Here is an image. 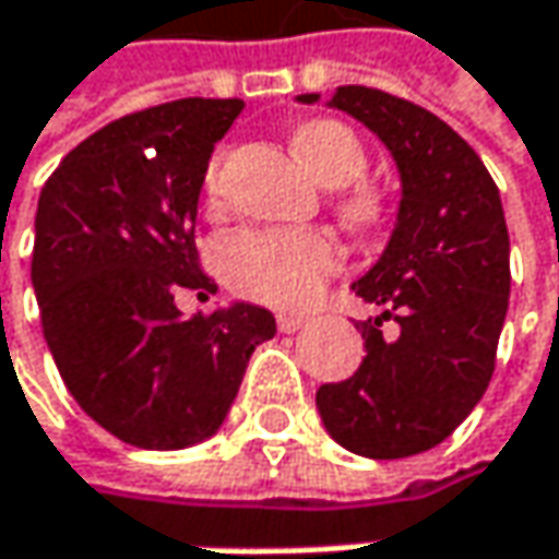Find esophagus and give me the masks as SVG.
Returning a JSON list of instances; mask_svg holds the SVG:
<instances>
[{
  "label": "esophagus",
  "instance_id": "esophagus-1",
  "mask_svg": "<svg viewBox=\"0 0 559 559\" xmlns=\"http://www.w3.org/2000/svg\"><path fill=\"white\" fill-rule=\"evenodd\" d=\"M308 323L305 314H276V326L283 330V333H295V330H301Z\"/></svg>",
  "mask_w": 559,
  "mask_h": 559
}]
</instances>
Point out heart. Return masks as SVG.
I'll use <instances>...</instances> for the list:
<instances>
[{
	"label": "heart",
	"instance_id": "1",
	"mask_svg": "<svg viewBox=\"0 0 559 559\" xmlns=\"http://www.w3.org/2000/svg\"><path fill=\"white\" fill-rule=\"evenodd\" d=\"M293 147L305 169L326 188H346L368 169L361 138L340 119L298 126ZM216 182L219 156L210 159L204 191L216 194ZM343 213L355 226H371L380 219V198L371 188H355L343 201ZM219 266L241 295L276 308H298L321 293L323 280L340 266V245L321 229H245L219 241Z\"/></svg>",
	"mask_w": 559,
	"mask_h": 559
}]
</instances>
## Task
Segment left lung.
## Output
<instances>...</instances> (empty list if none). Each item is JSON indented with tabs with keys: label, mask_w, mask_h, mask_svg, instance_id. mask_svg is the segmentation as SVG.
I'll return each mask as SVG.
<instances>
[{
	"label": "left lung",
	"mask_w": 559,
	"mask_h": 559,
	"mask_svg": "<svg viewBox=\"0 0 559 559\" xmlns=\"http://www.w3.org/2000/svg\"><path fill=\"white\" fill-rule=\"evenodd\" d=\"M326 106L374 131L403 194L383 254L352 283L380 308L355 323L368 355L349 380L323 383L318 412L349 453L403 460L443 443L488 390L510 305L503 204L481 156L428 109L358 84L336 87ZM390 317L396 337L379 330Z\"/></svg>",
	"instance_id": "left-lung-1"
}]
</instances>
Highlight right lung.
<instances>
[{"mask_svg": "<svg viewBox=\"0 0 559 559\" xmlns=\"http://www.w3.org/2000/svg\"><path fill=\"white\" fill-rule=\"evenodd\" d=\"M241 99L188 97L116 119L43 185L31 283L46 346L74 403L141 450H185L219 431L266 308L233 301L185 318L176 298L201 273L194 219L213 144Z\"/></svg>", "mask_w": 559, "mask_h": 559, "instance_id": "add662e5", "label": "right lung"}]
</instances>
